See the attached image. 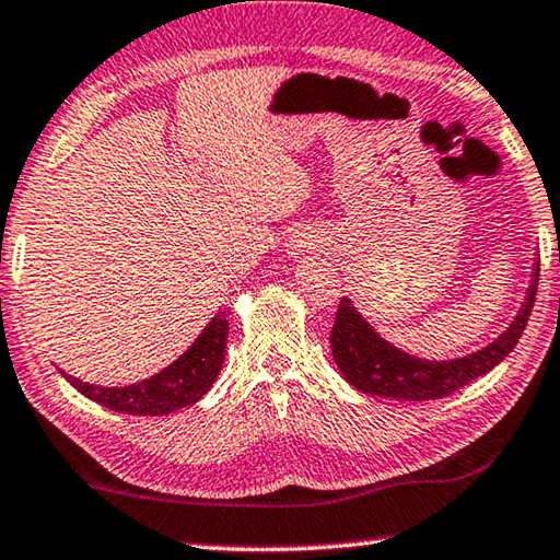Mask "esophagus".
<instances>
[{
    "instance_id": "1",
    "label": "esophagus",
    "mask_w": 560,
    "mask_h": 560,
    "mask_svg": "<svg viewBox=\"0 0 560 560\" xmlns=\"http://www.w3.org/2000/svg\"><path fill=\"white\" fill-rule=\"evenodd\" d=\"M301 252H306V242H294L291 244V254H301Z\"/></svg>"
}]
</instances>
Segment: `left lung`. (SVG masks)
Instances as JSON below:
<instances>
[{"label":"left lung","instance_id":"left-lung-1","mask_svg":"<svg viewBox=\"0 0 560 560\" xmlns=\"http://www.w3.org/2000/svg\"><path fill=\"white\" fill-rule=\"evenodd\" d=\"M538 266L540 264L536 261L534 273H530L534 279H530L521 312L499 339L483 346L481 351L448 361H425L396 349L384 336H378L376 328L343 296L331 328V353L336 366L353 388L369 396L396 398V401H431V398L451 396L460 386L471 384L474 378L499 366L518 343L536 301Z\"/></svg>","mask_w":560,"mask_h":560}]
</instances>
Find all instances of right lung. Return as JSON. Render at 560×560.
<instances>
[{
	"mask_svg": "<svg viewBox=\"0 0 560 560\" xmlns=\"http://www.w3.org/2000/svg\"><path fill=\"white\" fill-rule=\"evenodd\" d=\"M226 336L229 316L219 308V314L207 324L199 339L172 366L162 369L152 378H144L131 386H94L65 374V371H61V376L79 394L102 404L104 408H112V411L131 416H166L176 408L197 404L209 392L219 376L221 363H224Z\"/></svg>",
	"mask_w": 560,
	"mask_h": 560,
	"instance_id": "right-lung-1",
	"label": "right lung"
}]
</instances>
